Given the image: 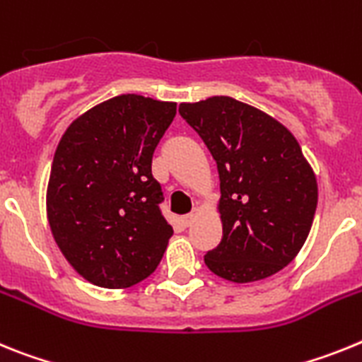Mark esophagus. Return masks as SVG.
I'll return each instance as SVG.
<instances>
[{
  "label": "esophagus",
  "mask_w": 362,
  "mask_h": 362,
  "mask_svg": "<svg viewBox=\"0 0 362 362\" xmlns=\"http://www.w3.org/2000/svg\"><path fill=\"white\" fill-rule=\"evenodd\" d=\"M199 215H200V209H199V207H194L193 211L182 216V222H184L185 226H191L194 222V220H197V216H199Z\"/></svg>",
  "instance_id": "obj_1"
}]
</instances>
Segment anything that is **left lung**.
Masks as SVG:
<instances>
[{
	"instance_id": "8db88e82",
	"label": "left lung",
	"mask_w": 362,
	"mask_h": 362,
	"mask_svg": "<svg viewBox=\"0 0 362 362\" xmlns=\"http://www.w3.org/2000/svg\"><path fill=\"white\" fill-rule=\"evenodd\" d=\"M216 162L222 240L204 262L231 282H255L291 262L317 209L315 173L293 134L229 96L180 103Z\"/></svg>"
}]
</instances>
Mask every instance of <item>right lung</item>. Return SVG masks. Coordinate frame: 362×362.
I'll use <instances>...</instances> for the list:
<instances>
[{
    "mask_svg": "<svg viewBox=\"0 0 362 362\" xmlns=\"http://www.w3.org/2000/svg\"><path fill=\"white\" fill-rule=\"evenodd\" d=\"M175 115L177 103L122 94L76 118L56 147L47 218L65 259L94 286L129 288L162 260L173 228L151 162Z\"/></svg>",
    "mask_w": 362,
    "mask_h": 362,
    "instance_id": "1",
    "label": "right lung"
}]
</instances>
